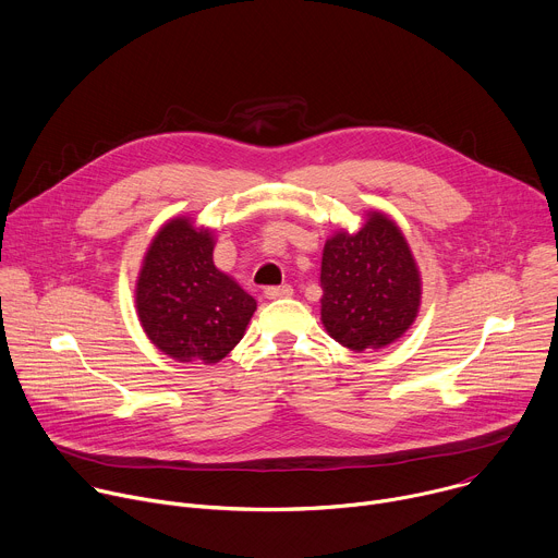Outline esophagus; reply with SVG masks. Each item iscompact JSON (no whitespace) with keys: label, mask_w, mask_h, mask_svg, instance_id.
Listing matches in <instances>:
<instances>
[{"label":"esophagus","mask_w":558,"mask_h":558,"mask_svg":"<svg viewBox=\"0 0 558 558\" xmlns=\"http://www.w3.org/2000/svg\"><path fill=\"white\" fill-rule=\"evenodd\" d=\"M293 293V289L289 284H282V287H267L265 289V295L269 300H276V298H289Z\"/></svg>","instance_id":"34e87169"}]
</instances>
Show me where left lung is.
<instances>
[{
	"label": "left lung",
	"instance_id": "8db88e82",
	"mask_svg": "<svg viewBox=\"0 0 558 558\" xmlns=\"http://www.w3.org/2000/svg\"><path fill=\"white\" fill-rule=\"evenodd\" d=\"M360 231H338L323 252V325L351 351L384 349L415 323L422 278L402 229L371 211Z\"/></svg>",
	"mask_w": 558,
	"mask_h": 558
}]
</instances>
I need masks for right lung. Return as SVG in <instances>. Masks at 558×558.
<instances>
[{
    "label": "right lung",
    "mask_w": 558,
    "mask_h": 558,
    "mask_svg": "<svg viewBox=\"0 0 558 558\" xmlns=\"http://www.w3.org/2000/svg\"><path fill=\"white\" fill-rule=\"evenodd\" d=\"M136 311L158 351L185 364H216L243 340L256 300L216 269L211 229L172 218L143 258Z\"/></svg>",
    "instance_id": "add662e5"
}]
</instances>
